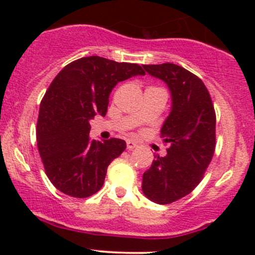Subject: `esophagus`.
I'll list each match as a JSON object with an SVG mask.
<instances>
[{
	"instance_id": "esophagus-1",
	"label": "esophagus",
	"mask_w": 255,
	"mask_h": 255,
	"mask_svg": "<svg viewBox=\"0 0 255 255\" xmlns=\"http://www.w3.org/2000/svg\"><path fill=\"white\" fill-rule=\"evenodd\" d=\"M134 148H138V144L132 142V140H127V149L132 150V149H134Z\"/></svg>"
}]
</instances>
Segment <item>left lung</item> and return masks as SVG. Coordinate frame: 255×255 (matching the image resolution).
<instances>
[{
    "instance_id": "1",
    "label": "left lung",
    "mask_w": 255,
    "mask_h": 255,
    "mask_svg": "<svg viewBox=\"0 0 255 255\" xmlns=\"http://www.w3.org/2000/svg\"><path fill=\"white\" fill-rule=\"evenodd\" d=\"M149 75L168 85L171 111L161 127L170 144L165 156H154L143 174V194L159 205L189 195L204 177L216 146V113L201 79L171 63L143 65Z\"/></svg>"
}]
</instances>
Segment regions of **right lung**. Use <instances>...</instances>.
I'll use <instances>...</instances> for the list:
<instances>
[{"label":"right lung","mask_w":255,"mask_h":255,"mask_svg":"<svg viewBox=\"0 0 255 255\" xmlns=\"http://www.w3.org/2000/svg\"><path fill=\"white\" fill-rule=\"evenodd\" d=\"M137 75H145L138 64L87 56L53 80L40 102L37 144L45 174L59 191L85 199L101 189L110 163L127 145L118 138L90 139V120L106 116L113 87Z\"/></svg>","instance_id":"right-lung-1"}]
</instances>
